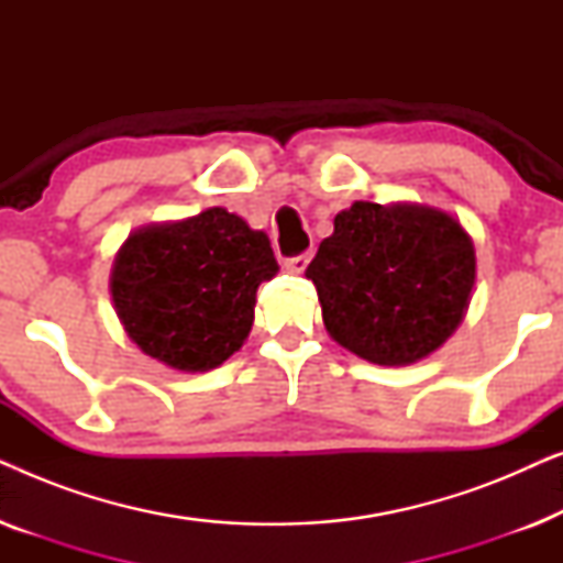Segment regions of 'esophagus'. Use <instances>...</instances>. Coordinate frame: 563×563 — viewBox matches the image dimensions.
<instances>
[{
  "instance_id": "esophagus-1",
  "label": "esophagus",
  "mask_w": 563,
  "mask_h": 563,
  "mask_svg": "<svg viewBox=\"0 0 563 563\" xmlns=\"http://www.w3.org/2000/svg\"><path fill=\"white\" fill-rule=\"evenodd\" d=\"M307 264H310V251L299 253V256L287 258V268H289V272H295V274H302L305 268H307Z\"/></svg>"
}]
</instances>
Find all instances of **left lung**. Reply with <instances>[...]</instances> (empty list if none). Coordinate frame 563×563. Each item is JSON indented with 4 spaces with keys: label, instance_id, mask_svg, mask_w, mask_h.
Segmentation results:
<instances>
[{
    "label": "left lung",
    "instance_id": "left-lung-1",
    "mask_svg": "<svg viewBox=\"0 0 563 563\" xmlns=\"http://www.w3.org/2000/svg\"><path fill=\"white\" fill-rule=\"evenodd\" d=\"M305 276L330 338L379 366H405L449 341L476 279L472 238L426 205L353 202L335 214Z\"/></svg>",
    "mask_w": 563,
    "mask_h": 563
}]
</instances>
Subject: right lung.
<instances>
[{
  "label": "right lung",
  "instance_id": "add662e5",
  "mask_svg": "<svg viewBox=\"0 0 563 563\" xmlns=\"http://www.w3.org/2000/svg\"><path fill=\"white\" fill-rule=\"evenodd\" d=\"M279 272L266 233L210 207L130 233L112 264L114 310L137 349L179 372H210L241 349L261 282Z\"/></svg>",
  "mask_w": 563,
  "mask_h": 563
}]
</instances>
